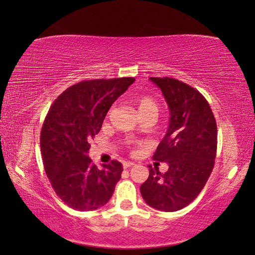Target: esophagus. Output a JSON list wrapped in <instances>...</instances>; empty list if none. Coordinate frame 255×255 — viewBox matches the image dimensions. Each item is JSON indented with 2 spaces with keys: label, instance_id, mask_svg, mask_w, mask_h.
<instances>
[{
  "label": "esophagus",
  "instance_id": "esophagus-1",
  "mask_svg": "<svg viewBox=\"0 0 255 255\" xmlns=\"http://www.w3.org/2000/svg\"><path fill=\"white\" fill-rule=\"evenodd\" d=\"M135 165V163L133 162H124V169H129V167H131Z\"/></svg>",
  "mask_w": 255,
  "mask_h": 255
}]
</instances>
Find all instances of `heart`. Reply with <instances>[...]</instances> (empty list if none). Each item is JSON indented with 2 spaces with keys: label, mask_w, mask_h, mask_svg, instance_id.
I'll list each match as a JSON object with an SVG mask.
<instances>
[{
  "label": "heart",
  "mask_w": 255,
  "mask_h": 255,
  "mask_svg": "<svg viewBox=\"0 0 255 255\" xmlns=\"http://www.w3.org/2000/svg\"><path fill=\"white\" fill-rule=\"evenodd\" d=\"M133 103H135V106L137 107L138 114H139L140 117L143 118V120L147 118H150L153 120L156 119L159 112V105L154 97L146 96V94L145 96H139L133 100ZM111 110L109 111V114ZM127 144L133 145L135 144V141L128 140Z\"/></svg>",
  "instance_id": "b5f03b06"
}]
</instances>
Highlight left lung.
Segmentation results:
<instances>
[{"label": "left lung", "instance_id": "1", "mask_svg": "<svg viewBox=\"0 0 255 255\" xmlns=\"http://www.w3.org/2000/svg\"><path fill=\"white\" fill-rule=\"evenodd\" d=\"M163 93L171 118L165 137L153 155L166 162L161 174L149 166V176L140 185L148 206L176 211L196 199L213 172L217 153V125L205 97L192 86L172 77H149Z\"/></svg>", "mask_w": 255, "mask_h": 255}]
</instances>
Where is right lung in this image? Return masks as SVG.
I'll list each match as a JSON object with an SVG mask.
<instances>
[{
  "label": "right lung",
  "mask_w": 255,
  "mask_h": 255,
  "mask_svg": "<svg viewBox=\"0 0 255 255\" xmlns=\"http://www.w3.org/2000/svg\"><path fill=\"white\" fill-rule=\"evenodd\" d=\"M133 77L83 81L66 89L50 106L40 132L45 172L64 204L89 211L105 206L122 178L123 164L102 170L88 156L89 140L100 131L108 110Z\"/></svg>",
  "instance_id": "obj_1"
}]
</instances>
